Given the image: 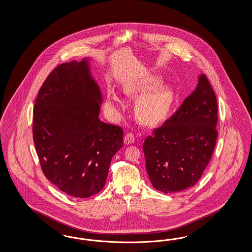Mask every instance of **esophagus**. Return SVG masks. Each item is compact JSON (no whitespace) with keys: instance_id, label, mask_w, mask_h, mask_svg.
Listing matches in <instances>:
<instances>
[{"instance_id":"esophagus-1","label":"esophagus","mask_w":252,"mask_h":252,"mask_svg":"<svg viewBox=\"0 0 252 252\" xmlns=\"http://www.w3.org/2000/svg\"><path fill=\"white\" fill-rule=\"evenodd\" d=\"M134 141H135V137H134V134H132L131 132L126 133V135L125 137H124V142H125V144L128 145V144L133 143Z\"/></svg>"}]
</instances>
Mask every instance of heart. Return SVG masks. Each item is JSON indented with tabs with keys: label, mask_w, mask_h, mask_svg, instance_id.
Returning <instances> with one entry per match:
<instances>
[{
	"label": "heart",
	"mask_w": 252,
	"mask_h": 252,
	"mask_svg": "<svg viewBox=\"0 0 252 252\" xmlns=\"http://www.w3.org/2000/svg\"><path fill=\"white\" fill-rule=\"evenodd\" d=\"M160 83L157 76L145 78L137 83L127 86L126 92L131 95L139 96L153 90ZM175 100V91L170 86H160L149 92L137 101L136 115L137 119L145 125H156L161 122L166 116ZM105 105L111 112L122 107V100L115 92H108Z\"/></svg>",
	"instance_id": "obj_1"
}]
</instances>
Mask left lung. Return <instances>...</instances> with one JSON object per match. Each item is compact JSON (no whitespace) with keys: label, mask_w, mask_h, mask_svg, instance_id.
I'll return each mask as SVG.
<instances>
[{"label":"left lung","mask_w":252,"mask_h":252,"mask_svg":"<svg viewBox=\"0 0 252 252\" xmlns=\"http://www.w3.org/2000/svg\"><path fill=\"white\" fill-rule=\"evenodd\" d=\"M217 113L214 90L200 75L196 90L144 140L146 169L155 189L176 193L198 182L215 149Z\"/></svg>","instance_id":"1"}]
</instances>
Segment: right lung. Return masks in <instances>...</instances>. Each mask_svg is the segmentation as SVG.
<instances>
[{
	"instance_id": "add662e5",
	"label": "right lung",
	"mask_w": 252,
	"mask_h": 252,
	"mask_svg": "<svg viewBox=\"0 0 252 252\" xmlns=\"http://www.w3.org/2000/svg\"><path fill=\"white\" fill-rule=\"evenodd\" d=\"M101 93L87 59L59 64L38 91L33 141L42 172L60 190L89 198L106 182L122 127L99 119Z\"/></svg>"
}]
</instances>
